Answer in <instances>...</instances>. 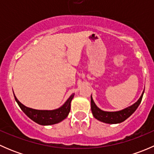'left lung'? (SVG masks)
Masks as SVG:
<instances>
[{"label":"left lung","mask_w":154,"mask_h":154,"mask_svg":"<svg viewBox=\"0 0 154 154\" xmlns=\"http://www.w3.org/2000/svg\"><path fill=\"white\" fill-rule=\"evenodd\" d=\"M144 91L142 93L140 98L138 100L136 103L132 105L131 106L127 107L123 110L118 112H105L100 109L94 103L92 97L91 96V109L94 117L100 122H105L107 124H118L125 121L127 118L130 117L133 112L136 110L138 106L140 104L142 101V97H143Z\"/></svg>","instance_id":"1"}]
</instances>
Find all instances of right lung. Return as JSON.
<instances>
[{"mask_svg":"<svg viewBox=\"0 0 154 154\" xmlns=\"http://www.w3.org/2000/svg\"><path fill=\"white\" fill-rule=\"evenodd\" d=\"M15 100L20 108L23 112L27 115V116L35 122V123L41 125H51L54 124L59 123L64 120L68 116L71 109V101L74 97V94L71 96L68 99L67 101L64 103L60 108L54 110H37L33 109L28 108V107L24 106L22 103L18 101L15 95Z\"/></svg>","mask_w":154,"mask_h":154,"instance_id":"obj_1","label":"right lung"}]
</instances>
